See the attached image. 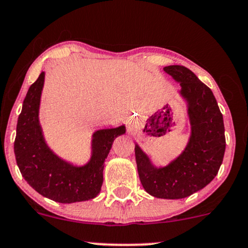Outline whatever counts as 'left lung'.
<instances>
[{
	"mask_svg": "<svg viewBox=\"0 0 248 248\" xmlns=\"http://www.w3.org/2000/svg\"><path fill=\"white\" fill-rule=\"evenodd\" d=\"M180 83L186 102L191 134L184 151L165 167H155L135 145L137 170L144 190L161 199H182L202 190L217 175L225 151L223 117L212 90L189 68L164 67Z\"/></svg>",
	"mask_w": 248,
	"mask_h": 248,
	"instance_id": "8db88e82",
	"label": "left lung"
}]
</instances>
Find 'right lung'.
<instances>
[{"label":"right lung","instance_id":"1","mask_svg":"<svg viewBox=\"0 0 248 248\" xmlns=\"http://www.w3.org/2000/svg\"><path fill=\"white\" fill-rule=\"evenodd\" d=\"M45 84V72L30 87L18 118L15 155L25 181L46 198L62 203L93 199L101 191L103 169L112 144L126 133L117 128L96 130L93 134L92 156L83 166H75L59 158L46 143L39 120V109Z\"/></svg>","mask_w":248,"mask_h":248}]
</instances>
